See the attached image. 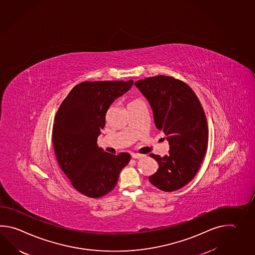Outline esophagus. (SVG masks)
<instances>
[{"mask_svg": "<svg viewBox=\"0 0 255 255\" xmlns=\"http://www.w3.org/2000/svg\"><path fill=\"white\" fill-rule=\"evenodd\" d=\"M143 154H139V153H131V157L133 158V159H140V158H142L143 157Z\"/></svg>", "mask_w": 255, "mask_h": 255, "instance_id": "obj_1", "label": "esophagus"}]
</instances>
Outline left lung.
Instances as JSON below:
<instances>
[{"instance_id":"obj_1","label":"left lung","mask_w":255,"mask_h":255,"mask_svg":"<svg viewBox=\"0 0 255 255\" xmlns=\"http://www.w3.org/2000/svg\"><path fill=\"white\" fill-rule=\"evenodd\" d=\"M134 85L148 100L156 127L170 145L167 155L150 154L159 168L149 181L161 191H177L195 176L207 150L208 125L203 106L190 86L173 77L157 75Z\"/></svg>"}]
</instances>
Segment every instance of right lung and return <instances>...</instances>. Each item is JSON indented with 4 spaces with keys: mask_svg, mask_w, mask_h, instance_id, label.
I'll return each instance as SVG.
<instances>
[{
    "mask_svg": "<svg viewBox=\"0 0 255 255\" xmlns=\"http://www.w3.org/2000/svg\"><path fill=\"white\" fill-rule=\"evenodd\" d=\"M133 81L83 82L74 86L55 115L52 143L58 163L73 187L83 195L99 198L115 187L130 155H117L97 144L105 115L115 99L127 93Z\"/></svg>",
    "mask_w": 255,
    "mask_h": 255,
    "instance_id": "1",
    "label": "right lung"
}]
</instances>
